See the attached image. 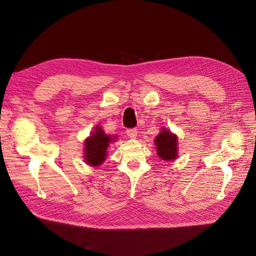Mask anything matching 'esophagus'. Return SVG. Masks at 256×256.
<instances>
[{
    "mask_svg": "<svg viewBox=\"0 0 256 256\" xmlns=\"http://www.w3.org/2000/svg\"><path fill=\"white\" fill-rule=\"evenodd\" d=\"M126 134L129 138H134L138 136V130L136 128H131V129H127L126 130Z\"/></svg>",
    "mask_w": 256,
    "mask_h": 256,
    "instance_id": "esophagus-1",
    "label": "esophagus"
}]
</instances>
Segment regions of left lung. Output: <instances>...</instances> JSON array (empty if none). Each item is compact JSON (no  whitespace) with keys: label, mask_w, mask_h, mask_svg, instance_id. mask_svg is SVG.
I'll return each mask as SVG.
<instances>
[{"label":"left lung","mask_w":256,"mask_h":256,"mask_svg":"<svg viewBox=\"0 0 256 256\" xmlns=\"http://www.w3.org/2000/svg\"><path fill=\"white\" fill-rule=\"evenodd\" d=\"M154 145H156L157 154L160 159L172 161L177 158V136L171 131L162 128L159 134L156 136Z\"/></svg>","instance_id":"left-lung-1"}]
</instances>
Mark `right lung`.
I'll return each instance as SVG.
<instances>
[{
  "instance_id": "obj_1",
  "label": "right lung",
  "mask_w": 256,
  "mask_h": 256,
  "mask_svg": "<svg viewBox=\"0 0 256 256\" xmlns=\"http://www.w3.org/2000/svg\"><path fill=\"white\" fill-rule=\"evenodd\" d=\"M116 136H106L104 131L97 126L94 132L84 142V160L88 166H98L106 158V150L109 144L115 141Z\"/></svg>"
}]
</instances>
